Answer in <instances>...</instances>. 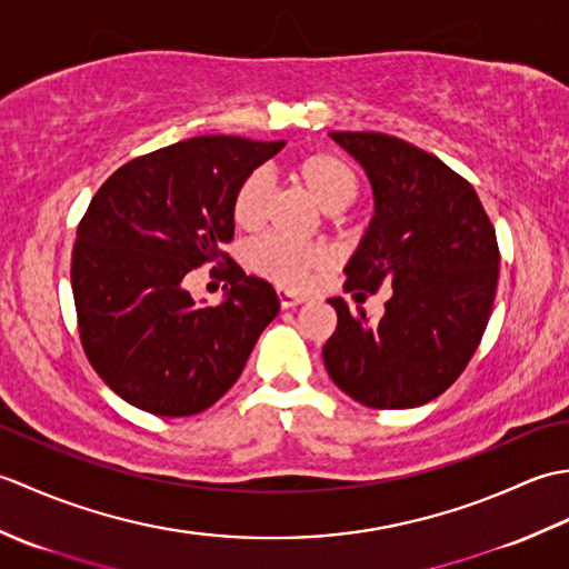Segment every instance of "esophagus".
Instances as JSON below:
<instances>
[{
	"label": "esophagus",
	"mask_w": 569,
	"mask_h": 569,
	"mask_svg": "<svg viewBox=\"0 0 569 569\" xmlns=\"http://www.w3.org/2000/svg\"><path fill=\"white\" fill-rule=\"evenodd\" d=\"M276 296H278V300H281V308H296L306 300V296H298V293L288 291V288H281V286L276 288Z\"/></svg>",
	"instance_id": "1"
}]
</instances>
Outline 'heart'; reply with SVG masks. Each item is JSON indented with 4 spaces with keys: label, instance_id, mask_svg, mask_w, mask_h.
<instances>
[{
    "label": "heart",
    "instance_id": "heart-1",
    "mask_svg": "<svg viewBox=\"0 0 569 569\" xmlns=\"http://www.w3.org/2000/svg\"><path fill=\"white\" fill-rule=\"evenodd\" d=\"M293 176L318 208L328 214L342 212L359 196V178L352 163L330 151H316L300 159ZM271 202V180L263 171L249 173L234 190L232 217L237 227L253 232L266 220ZM328 257L318 247L288 244L283 239H261L249 249L251 271L269 278L271 283L300 291L310 283V278L320 271Z\"/></svg>",
    "mask_w": 569,
    "mask_h": 569
}]
</instances>
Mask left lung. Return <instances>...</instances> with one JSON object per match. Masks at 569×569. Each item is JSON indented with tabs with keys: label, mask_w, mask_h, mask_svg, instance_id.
Instances as JSON below:
<instances>
[{
	"label": "left lung",
	"mask_w": 569,
	"mask_h": 569,
	"mask_svg": "<svg viewBox=\"0 0 569 569\" xmlns=\"http://www.w3.org/2000/svg\"><path fill=\"white\" fill-rule=\"evenodd\" d=\"M365 168L373 214L345 291L355 300L391 288L369 322L330 298L337 330L322 347L325 369L369 408H416L450 389L477 352L499 283L497 232L479 196L438 156L377 131H330Z\"/></svg>",
	"instance_id": "1"
}]
</instances>
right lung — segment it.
Here are the masks:
<instances>
[{"instance_id":"obj_1","label":"right lung","mask_w":569,"mask_h":569,"mask_svg":"<svg viewBox=\"0 0 569 569\" xmlns=\"http://www.w3.org/2000/svg\"><path fill=\"white\" fill-rule=\"evenodd\" d=\"M286 141L196 137L124 163L94 192L72 247L70 283L92 369L153 416L200 413L232 389L278 310L273 286L229 263L220 306L186 276L227 259L237 186Z\"/></svg>"}]
</instances>
